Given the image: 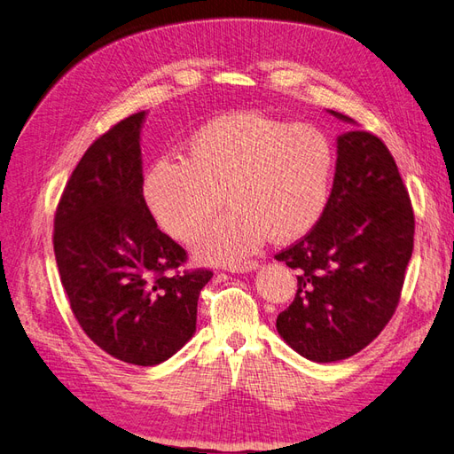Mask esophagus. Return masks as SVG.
<instances>
[{"instance_id": "34e87169", "label": "esophagus", "mask_w": 454, "mask_h": 454, "mask_svg": "<svg viewBox=\"0 0 454 454\" xmlns=\"http://www.w3.org/2000/svg\"><path fill=\"white\" fill-rule=\"evenodd\" d=\"M260 267L257 262H244V263H235V265H227L225 269L229 273H252L255 269Z\"/></svg>"}]
</instances>
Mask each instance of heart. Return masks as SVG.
<instances>
[{
	"instance_id": "1",
	"label": "heart",
	"mask_w": 454,
	"mask_h": 454,
	"mask_svg": "<svg viewBox=\"0 0 454 454\" xmlns=\"http://www.w3.org/2000/svg\"><path fill=\"white\" fill-rule=\"evenodd\" d=\"M334 164V146L318 128L242 110L194 129L185 160L156 158L141 194L158 227L181 242L225 198L233 210L199 232L192 250L204 262L231 263L254 254L269 235L277 242L308 235L326 210Z\"/></svg>"
}]
</instances>
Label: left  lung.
<instances>
[{"label":"left lung","mask_w":454,"mask_h":454,"mask_svg":"<svg viewBox=\"0 0 454 454\" xmlns=\"http://www.w3.org/2000/svg\"><path fill=\"white\" fill-rule=\"evenodd\" d=\"M336 154L323 217L275 255L298 271L296 298L277 317V330L315 363L348 359L382 333L397 308L414 242L409 192L387 146L353 129L338 136Z\"/></svg>","instance_id":"8db88e82"}]
</instances>
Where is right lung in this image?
Returning a JSON list of instances; mask_svg holds the SVG:
<instances>
[{"instance_id":"add662e5","label":"right lung","mask_w":454,"mask_h":454,"mask_svg":"<svg viewBox=\"0 0 454 454\" xmlns=\"http://www.w3.org/2000/svg\"><path fill=\"white\" fill-rule=\"evenodd\" d=\"M145 118L121 120L85 151L60 197L53 247L83 333L120 361L154 366L192 338L212 271H177L187 254L143 202Z\"/></svg>"}]
</instances>
